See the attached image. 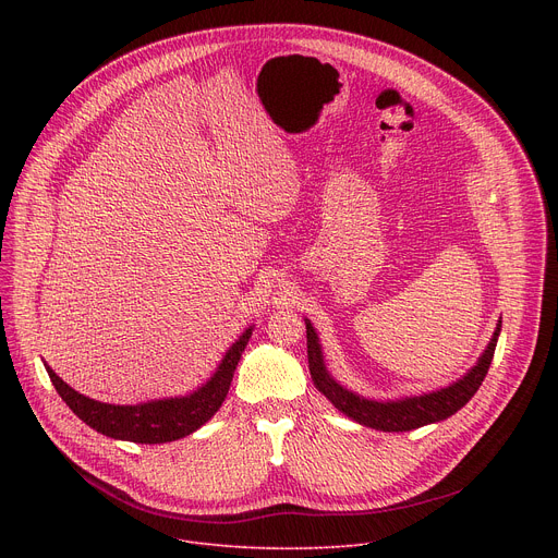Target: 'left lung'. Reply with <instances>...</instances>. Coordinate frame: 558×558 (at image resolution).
I'll return each instance as SVG.
<instances>
[{"label":"left lung","mask_w":558,"mask_h":558,"mask_svg":"<svg viewBox=\"0 0 558 558\" xmlns=\"http://www.w3.org/2000/svg\"><path fill=\"white\" fill-rule=\"evenodd\" d=\"M304 325H306L308 371H311V379H313L315 388L320 390L340 413H344L353 422L375 428V430H384V433L415 430L420 426L441 422V420L454 415L459 409H463L472 400V395L480 390L484 377L488 375V368H490V362L495 355V347H497V340L501 333V320H499V325L493 333V340L486 347L480 362H476L454 384L433 390V392L404 397V400L375 402V400H366V397H360L357 392L344 388L342 384H338L331 377V373L325 366L320 338H317L315 329L311 327L306 317H304Z\"/></svg>","instance_id":"8db88e82"}]
</instances>
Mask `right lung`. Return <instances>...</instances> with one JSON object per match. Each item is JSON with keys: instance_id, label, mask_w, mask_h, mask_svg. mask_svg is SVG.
<instances>
[{"instance_id": "right-lung-1", "label": "right lung", "mask_w": 558, "mask_h": 558, "mask_svg": "<svg viewBox=\"0 0 558 558\" xmlns=\"http://www.w3.org/2000/svg\"><path fill=\"white\" fill-rule=\"evenodd\" d=\"M252 331L254 327L245 329V333L229 347L216 373L194 392L136 407H119L90 400V397L70 388L48 364L44 366L50 375L52 386L57 388L61 400L70 407V411L97 433L134 444H166L192 435L216 415L229 392L233 371L238 362H241Z\"/></svg>"}]
</instances>
